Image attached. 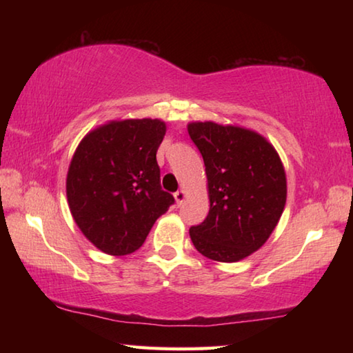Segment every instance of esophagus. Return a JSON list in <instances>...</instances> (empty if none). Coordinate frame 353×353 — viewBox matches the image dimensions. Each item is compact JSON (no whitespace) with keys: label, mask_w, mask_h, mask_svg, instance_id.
Masks as SVG:
<instances>
[{"label":"esophagus","mask_w":353,"mask_h":353,"mask_svg":"<svg viewBox=\"0 0 353 353\" xmlns=\"http://www.w3.org/2000/svg\"><path fill=\"white\" fill-rule=\"evenodd\" d=\"M174 198H176L177 205H182V202L185 201V198H187V194H185L183 190H179V191H176V193H174Z\"/></svg>","instance_id":"34e87169"}]
</instances>
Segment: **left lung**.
Returning a JSON list of instances; mask_svg holds the SVG:
<instances>
[{
    "instance_id": "left-lung-1",
    "label": "left lung",
    "mask_w": 353,
    "mask_h": 353,
    "mask_svg": "<svg viewBox=\"0 0 353 353\" xmlns=\"http://www.w3.org/2000/svg\"><path fill=\"white\" fill-rule=\"evenodd\" d=\"M190 139L204 159L210 212L190 227L194 248L216 261H238L260 249L276 229L286 202L279 154L252 130L191 123Z\"/></svg>"
}]
</instances>
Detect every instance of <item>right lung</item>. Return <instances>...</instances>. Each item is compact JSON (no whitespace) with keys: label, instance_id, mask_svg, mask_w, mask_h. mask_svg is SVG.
Segmentation results:
<instances>
[{"label":"right lung","instance_id":"1","mask_svg":"<svg viewBox=\"0 0 353 353\" xmlns=\"http://www.w3.org/2000/svg\"><path fill=\"white\" fill-rule=\"evenodd\" d=\"M165 132L160 119H124L94 129L77 146L67 176L70 210L103 252H135L174 204L155 159Z\"/></svg>","mask_w":353,"mask_h":353}]
</instances>
